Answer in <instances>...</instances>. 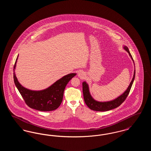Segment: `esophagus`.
<instances>
[{
    "label": "esophagus",
    "instance_id": "1",
    "mask_svg": "<svg viewBox=\"0 0 151 151\" xmlns=\"http://www.w3.org/2000/svg\"><path fill=\"white\" fill-rule=\"evenodd\" d=\"M78 76L80 78H84V76H85V73L83 72L80 71V72L78 73Z\"/></svg>",
    "mask_w": 151,
    "mask_h": 151
}]
</instances>
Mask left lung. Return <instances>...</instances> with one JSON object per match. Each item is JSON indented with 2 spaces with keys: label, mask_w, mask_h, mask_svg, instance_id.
I'll use <instances>...</instances> for the list:
<instances>
[{
  "label": "left lung",
  "mask_w": 151,
  "mask_h": 151,
  "mask_svg": "<svg viewBox=\"0 0 151 151\" xmlns=\"http://www.w3.org/2000/svg\"><path fill=\"white\" fill-rule=\"evenodd\" d=\"M123 49L128 52V53L129 54V57L134 62L133 58L129 52L128 47L126 46H124ZM135 70H134L133 78L132 79L129 86L127 88L126 91L114 100L110 101H106V102H100L93 99V98L92 97V96L91 95L89 92V86L88 84L86 81H84L83 83V92L84 101L87 106L89 109H91V110L97 111H108L118 107L124 102V101L126 100L127 96L129 95L130 89L133 84L134 80L135 79Z\"/></svg>",
  "instance_id": "8db88e82"
}]
</instances>
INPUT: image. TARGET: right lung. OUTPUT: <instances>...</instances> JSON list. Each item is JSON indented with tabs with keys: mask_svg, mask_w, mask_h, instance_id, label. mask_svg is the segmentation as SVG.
<instances>
[{
	"mask_svg": "<svg viewBox=\"0 0 151 151\" xmlns=\"http://www.w3.org/2000/svg\"><path fill=\"white\" fill-rule=\"evenodd\" d=\"M18 56L16 58L14 67V84L26 104L32 109L42 111H49L57 109L63 100L65 86L76 73H72L68 74L59 79L49 88L42 91L29 90L22 86L18 81L15 75L14 69Z\"/></svg>",
	"mask_w": 151,
	"mask_h": 151,
	"instance_id": "add662e5",
	"label": "right lung"
}]
</instances>
